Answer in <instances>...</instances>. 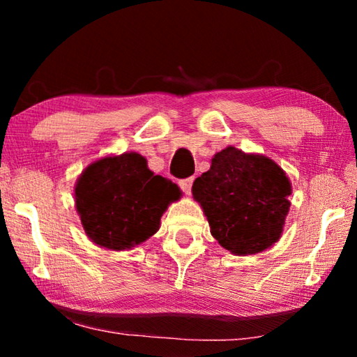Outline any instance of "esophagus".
<instances>
[{
	"instance_id": "esophagus-1",
	"label": "esophagus",
	"mask_w": 357,
	"mask_h": 357,
	"mask_svg": "<svg viewBox=\"0 0 357 357\" xmlns=\"http://www.w3.org/2000/svg\"><path fill=\"white\" fill-rule=\"evenodd\" d=\"M179 187H181V190H183L185 195H190V192H192V184H193V178H185V179H181L179 181Z\"/></svg>"
}]
</instances>
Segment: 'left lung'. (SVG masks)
Returning a JSON list of instances; mask_svg holds the SVG:
<instances>
[{
	"instance_id": "1",
	"label": "left lung",
	"mask_w": 357,
	"mask_h": 357,
	"mask_svg": "<svg viewBox=\"0 0 357 357\" xmlns=\"http://www.w3.org/2000/svg\"><path fill=\"white\" fill-rule=\"evenodd\" d=\"M192 193L219 244L234 255H250L280 238L291 185L268 157L229 146L214 155L209 170L193 183Z\"/></svg>"
}]
</instances>
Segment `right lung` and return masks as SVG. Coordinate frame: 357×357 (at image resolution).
I'll use <instances>...</instances> for the list:
<instances>
[{"label":"right lung","mask_w":357,"mask_h":357,"mask_svg":"<svg viewBox=\"0 0 357 357\" xmlns=\"http://www.w3.org/2000/svg\"><path fill=\"white\" fill-rule=\"evenodd\" d=\"M176 184L154 174L144 157L128 153L89 165L75 185V206L84 231L100 247L126 250L159 229Z\"/></svg>","instance_id":"1"}]
</instances>
